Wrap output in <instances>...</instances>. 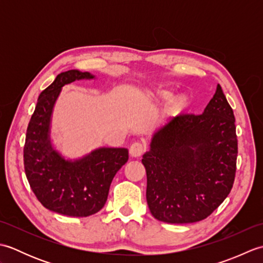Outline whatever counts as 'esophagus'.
<instances>
[{
  "instance_id": "34e87169",
  "label": "esophagus",
  "mask_w": 263,
  "mask_h": 263,
  "mask_svg": "<svg viewBox=\"0 0 263 263\" xmlns=\"http://www.w3.org/2000/svg\"><path fill=\"white\" fill-rule=\"evenodd\" d=\"M144 144L142 142H135L131 144L130 147V154L132 157H139V156H141L144 153Z\"/></svg>"
}]
</instances>
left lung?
I'll use <instances>...</instances> for the list:
<instances>
[{"label": "left lung", "instance_id": "left-lung-1", "mask_svg": "<svg viewBox=\"0 0 263 263\" xmlns=\"http://www.w3.org/2000/svg\"><path fill=\"white\" fill-rule=\"evenodd\" d=\"M236 158L235 117L218 85L202 114L172 119L142 156L152 215L170 224L205 219L230 194Z\"/></svg>", "mask_w": 263, "mask_h": 263}]
</instances>
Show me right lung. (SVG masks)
<instances>
[{
    "label": "right lung",
    "instance_id": "1",
    "mask_svg": "<svg viewBox=\"0 0 263 263\" xmlns=\"http://www.w3.org/2000/svg\"><path fill=\"white\" fill-rule=\"evenodd\" d=\"M93 78L78 70L60 73L39 95L27 127L24 165L32 192L48 210L70 217H87L102 209L111 181L128 159L125 148H99L81 159L65 160L52 147L51 116L61 89Z\"/></svg>",
    "mask_w": 263,
    "mask_h": 263
}]
</instances>
